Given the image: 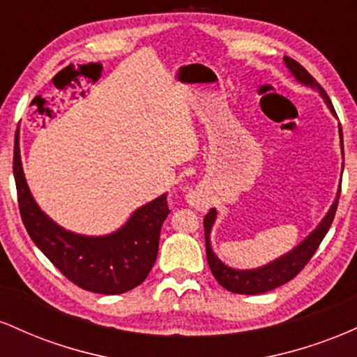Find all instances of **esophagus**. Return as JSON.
Wrapping results in <instances>:
<instances>
[{
  "mask_svg": "<svg viewBox=\"0 0 357 357\" xmlns=\"http://www.w3.org/2000/svg\"><path fill=\"white\" fill-rule=\"evenodd\" d=\"M188 203L192 204V206L199 208V204H202V199H199L198 196H192V195H190V196H188Z\"/></svg>",
  "mask_w": 357,
  "mask_h": 357,
  "instance_id": "obj_1",
  "label": "esophagus"
}]
</instances>
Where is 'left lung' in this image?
Masks as SVG:
<instances>
[{"mask_svg": "<svg viewBox=\"0 0 357 357\" xmlns=\"http://www.w3.org/2000/svg\"><path fill=\"white\" fill-rule=\"evenodd\" d=\"M285 67L289 68V72L292 73V77L296 79L298 84L305 85V87H310L312 90H317L319 96L322 97L326 105L329 107L331 112L335 116V110L333 107V102H331L329 96L326 93L321 85L315 82V79L310 75L309 72L302 67L301 63H297L296 60L289 59V56H284ZM339 137H341V153L344 158V147H342V132L341 126H339ZM344 167V162H342ZM339 192H341V186L337 190V196H335V202L331 206V210L327 211V215L324 216L321 223L315 227L312 233H309V236L301 241L296 248H292L290 252L284 253L282 257L275 258V260L268 261V264L261 265V267L257 268H233L228 267L227 264L220 260L218 255L213 252L211 248V228L216 221V215L218 211L215 208H211L210 213L204 216V240H206V258L208 265H210L211 273L215 275L216 280L221 287H225L227 290H230L233 294H245V296H257V294H265L270 292V290L277 289V287L287 284L289 280H292L294 277L301 272L302 268L305 267L307 261L312 258L315 250L319 248L324 236L329 231L331 225H333V220L335 216V210H337L339 203Z\"/></svg>", "mask_w": 357, "mask_h": 357, "instance_id": "1", "label": "left lung"}]
</instances>
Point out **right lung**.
I'll list each match as a JSON object with an SVG mask.
<instances>
[{"mask_svg":"<svg viewBox=\"0 0 357 357\" xmlns=\"http://www.w3.org/2000/svg\"><path fill=\"white\" fill-rule=\"evenodd\" d=\"M13 174L28 235L68 280L104 296L129 292L146 280L158 258L161 227L169 215L166 192L134 210L116 231L80 235L60 227L35 202L23 173L18 139Z\"/></svg>","mask_w":357,"mask_h":357,"instance_id":"right-lung-1","label":"right lung"}]
</instances>
